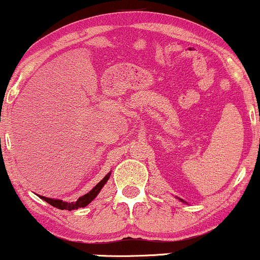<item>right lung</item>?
I'll use <instances>...</instances> for the list:
<instances>
[{
  "label": "right lung",
  "instance_id": "right-lung-1",
  "mask_svg": "<svg viewBox=\"0 0 260 260\" xmlns=\"http://www.w3.org/2000/svg\"><path fill=\"white\" fill-rule=\"evenodd\" d=\"M109 177H110V173L108 174V175L104 176V179L102 180V181L98 182L97 185L90 190V192L86 193V194L83 196V197H80V198H79L77 202H73V203L62 202V200H58V199L45 198V197H42V196H39V197H41L42 199H44L48 204H50L51 206H54V208H57L60 210H68V211H72V210H75V209L85 208V206L88 205V204H90L92 200L96 198L98 193L101 192L102 187L106 185V182L108 181V179H109Z\"/></svg>",
  "mask_w": 260,
  "mask_h": 260
}]
</instances>
